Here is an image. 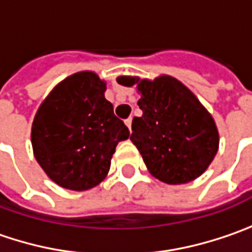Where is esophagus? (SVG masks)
<instances>
[{
	"label": "esophagus",
	"instance_id": "34e87169",
	"mask_svg": "<svg viewBox=\"0 0 252 252\" xmlns=\"http://www.w3.org/2000/svg\"><path fill=\"white\" fill-rule=\"evenodd\" d=\"M126 126L129 128V131H131V124H132V118H131V117H129V118H126Z\"/></svg>",
	"mask_w": 252,
	"mask_h": 252
}]
</instances>
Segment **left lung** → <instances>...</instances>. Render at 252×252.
<instances>
[{"label": "left lung", "instance_id": "1", "mask_svg": "<svg viewBox=\"0 0 252 252\" xmlns=\"http://www.w3.org/2000/svg\"><path fill=\"white\" fill-rule=\"evenodd\" d=\"M137 85L141 117L132 120V144L148 171L165 184H185L208 168L218 151L211 114L183 82L170 75L154 81L126 77Z\"/></svg>", "mask_w": 252, "mask_h": 252}]
</instances>
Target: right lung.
Masks as SVG:
<instances>
[{"instance_id":"add662e5","label":"right lung","mask_w":252,"mask_h":252,"mask_svg":"<svg viewBox=\"0 0 252 252\" xmlns=\"http://www.w3.org/2000/svg\"><path fill=\"white\" fill-rule=\"evenodd\" d=\"M105 82L91 71L61 81L39 105L31 129L34 156L55 184L72 191L98 185L120 141L129 137L105 99Z\"/></svg>"}]
</instances>
